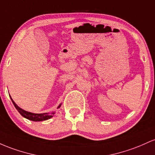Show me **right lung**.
<instances>
[{
    "instance_id": "1",
    "label": "right lung",
    "mask_w": 155,
    "mask_h": 155,
    "mask_svg": "<svg viewBox=\"0 0 155 155\" xmlns=\"http://www.w3.org/2000/svg\"><path fill=\"white\" fill-rule=\"evenodd\" d=\"M11 100L13 102L14 105L15 107H16V109L18 110V112L20 113L21 115L25 117V119H28L29 120H31V121H45V120H48L52 118L53 116V115L55 114V112H52V113H45V114H34V113H31V112H28V111L24 110L23 109L20 108L18 105L14 102L13 100L12 99L11 97ZM61 104L58 106V107H61Z\"/></svg>"
}]
</instances>
